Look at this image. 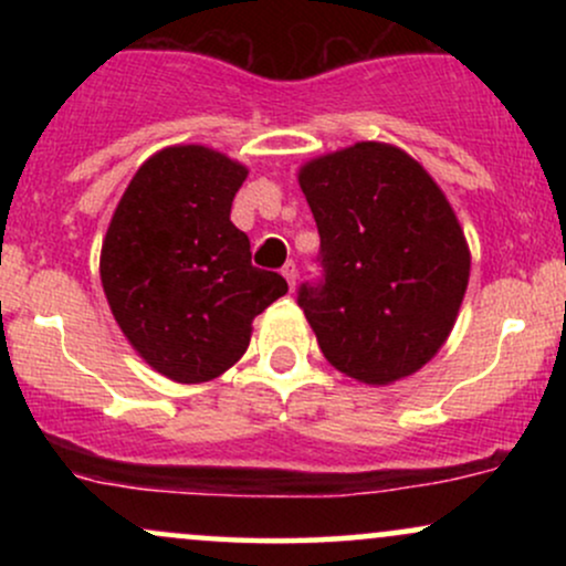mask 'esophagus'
Here are the masks:
<instances>
[{
    "mask_svg": "<svg viewBox=\"0 0 566 566\" xmlns=\"http://www.w3.org/2000/svg\"><path fill=\"white\" fill-rule=\"evenodd\" d=\"M282 276L287 279V284H290V290H295V282H297V269H295V263H287L282 269Z\"/></svg>",
    "mask_w": 566,
    "mask_h": 566,
    "instance_id": "1",
    "label": "esophagus"
}]
</instances>
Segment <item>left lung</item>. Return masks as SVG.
<instances>
[{
  "label": "left lung",
  "mask_w": 566,
  "mask_h": 566,
  "mask_svg": "<svg viewBox=\"0 0 566 566\" xmlns=\"http://www.w3.org/2000/svg\"><path fill=\"white\" fill-rule=\"evenodd\" d=\"M297 184L324 269L297 303L324 359L367 386L409 378L447 343L469 287L452 205L418 159L378 140L305 161Z\"/></svg>",
  "instance_id": "1"
}]
</instances>
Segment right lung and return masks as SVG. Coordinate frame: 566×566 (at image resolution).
<instances>
[{"label": "right lung", "instance_id": "add662e5", "mask_svg": "<svg viewBox=\"0 0 566 566\" xmlns=\"http://www.w3.org/2000/svg\"><path fill=\"white\" fill-rule=\"evenodd\" d=\"M242 161L188 143L148 157L116 205L101 250L106 301L129 346L175 382H207L237 365L252 319L287 292L252 265L231 223Z\"/></svg>", "mask_w": 566, "mask_h": 566}]
</instances>
